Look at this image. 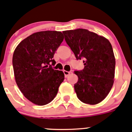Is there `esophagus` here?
I'll return each mask as SVG.
<instances>
[{"label": "esophagus", "instance_id": "esophagus-1", "mask_svg": "<svg viewBox=\"0 0 132 132\" xmlns=\"http://www.w3.org/2000/svg\"><path fill=\"white\" fill-rule=\"evenodd\" d=\"M63 72H64V74L65 77H68L69 75H70V73H71L70 72H68V71H66V70H64Z\"/></svg>", "mask_w": 132, "mask_h": 132}]
</instances>
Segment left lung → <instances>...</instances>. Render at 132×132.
Wrapping results in <instances>:
<instances>
[{"label": "left lung", "instance_id": "1", "mask_svg": "<svg viewBox=\"0 0 132 132\" xmlns=\"http://www.w3.org/2000/svg\"><path fill=\"white\" fill-rule=\"evenodd\" d=\"M66 43L84 68L74 71L77 97L86 104H96L106 98L114 84L115 58L112 45L104 37L85 29L62 31Z\"/></svg>", "mask_w": 132, "mask_h": 132}]
</instances>
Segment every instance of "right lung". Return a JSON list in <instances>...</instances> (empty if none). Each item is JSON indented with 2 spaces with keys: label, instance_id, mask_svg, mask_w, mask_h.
I'll return each instance as SVG.
<instances>
[{
  "label": "right lung",
  "instance_id": "add662e5",
  "mask_svg": "<svg viewBox=\"0 0 132 132\" xmlns=\"http://www.w3.org/2000/svg\"><path fill=\"white\" fill-rule=\"evenodd\" d=\"M60 31H44L29 35L14 52L12 64L16 82L31 103L45 105L54 99L64 79L62 71L54 70L56 51L63 41Z\"/></svg>",
  "mask_w": 132,
  "mask_h": 132
}]
</instances>
